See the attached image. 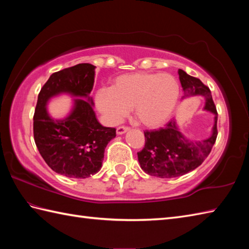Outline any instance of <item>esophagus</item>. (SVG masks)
<instances>
[{"label": "esophagus", "mask_w": 249, "mask_h": 249, "mask_svg": "<svg viewBox=\"0 0 249 249\" xmlns=\"http://www.w3.org/2000/svg\"><path fill=\"white\" fill-rule=\"evenodd\" d=\"M127 130H129L128 126H120V127L116 128V134H118V135H123Z\"/></svg>", "instance_id": "34e87169"}]
</instances>
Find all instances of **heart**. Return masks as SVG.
Segmentation results:
<instances>
[{"label":"heart","instance_id":"b5f03b06","mask_svg":"<svg viewBox=\"0 0 249 249\" xmlns=\"http://www.w3.org/2000/svg\"><path fill=\"white\" fill-rule=\"evenodd\" d=\"M179 97V84L172 75L134 72L119 76L111 89H100L97 108L111 123H118L134 108L136 119L146 127H158L171 118Z\"/></svg>","mask_w":249,"mask_h":249}]
</instances>
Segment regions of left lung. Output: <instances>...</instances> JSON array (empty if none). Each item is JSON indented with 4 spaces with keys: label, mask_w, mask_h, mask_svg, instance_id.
<instances>
[{
    "label": "left lung",
    "mask_w": 249,
    "mask_h": 249,
    "mask_svg": "<svg viewBox=\"0 0 249 249\" xmlns=\"http://www.w3.org/2000/svg\"><path fill=\"white\" fill-rule=\"evenodd\" d=\"M178 78L185 96L201 95L205 98L204 109L214 113V126L208 139L192 141L178 130L176 120L169 121L163 128L144 131L145 144L138 152L140 167L145 173L161 178L184 176L195 170L212 151L217 138V110L210 89L200 79L178 70Z\"/></svg>",
    "instance_id": "1"
}]
</instances>
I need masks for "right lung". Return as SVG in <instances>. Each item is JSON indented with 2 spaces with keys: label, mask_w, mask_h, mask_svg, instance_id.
<instances>
[{
  "label": "right lung",
  "mask_w": 249,
  "mask_h": 249,
  "mask_svg": "<svg viewBox=\"0 0 249 249\" xmlns=\"http://www.w3.org/2000/svg\"><path fill=\"white\" fill-rule=\"evenodd\" d=\"M95 66L81 63L53 72L37 99L33 131L41 157L54 172L67 178H86L97 173L107 144L116 136L115 128L99 123L89 96L94 86ZM62 92L88 101H74L71 114L63 120H53L45 106L51 97Z\"/></svg>",
  "instance_id": "obj_1"
}]
</instances>
